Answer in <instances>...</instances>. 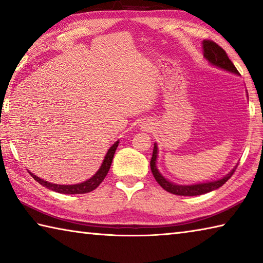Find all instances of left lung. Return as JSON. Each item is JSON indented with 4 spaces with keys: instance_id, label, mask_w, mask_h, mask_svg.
Returning a JSON list of instances; mask_svg holds the SVG:
<instances>
[{
    "instance_id": "left-lung-1",
    "label": "left lung",
    "mask_w": 263,
    "mask_h": 263,
    "mask_svg": "<svg viewBox=\"0 0 263 263\" xmlns=\"http://www.w3.org/2000/svg\"><path fill=\"white\" fill-rule=\"evenodd\" d=\"M202 48H203V56L206 57V60L209 63L221 68L223 70H227L229 72L238 74V70L236 66L233 65L232 62L229 59L226 50L222 47H219L216 42L212 40H203L202 42ZM156 157H157V145L154 144V149H153V155L151 160V169L153 176L156 179L157 183L160 184L162 189L168 191L169 193H173L176 195H187V197H193V195H201L204 193L212 192V191L221 187L223 184H226L227 181L230 179L231 176L235 173V169H232L230 173L227 176H224L223 178L209 181V183H201V184H195V185H176L171 183L168 179H165L163 176L160 174V171L156 168Z\"/></svg>"
}]
</instances>
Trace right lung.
I'll return each mask as SVG.
<instances>
[{
	"mask_svg": "<svg viewBox=\"0 0 263 263\" xmlns=\"http://www.w3.org/2000/svg\"><path fill=\"white\" fill-rule=\"evenodd\" d=\"M118 146V141H116L110 148H109L106 156H104V160L102 162L101 166L100 169L97 171L93 177H90L89 179H87L84 183L80 184H74V185H59V184H52V183H48L44 179H41L39 177H36L35 175H33L32 173H30V175L34 178L37 183L41 184L45 187L49 189L51 191H55V192L59 193H63V194H84V193H88L92 192L93 190H95L98 186L102 183V180L106 178V176L108 174L109 169H110L111 162L114 159V154H115L116 148Z\"/></svg>",
	"mask_w": 263,
	"mask_h": 263,
	"instance_id": "obj_1",
	"label": "right lung"
}]
</instances>
